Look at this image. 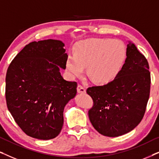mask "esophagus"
I'll list each match as a JSON object with an SVG mask.
<instances>
[{"label":"esophagus","mask_w":159,"mask_h":159,"mask_svg":"<svg viewBox=\"0 0 159 159\" xmlns=\"http://www.w3.org/2000/svg\"><path fill=\"white\" fill-rule=\"evenodd\" d=\"M77 90V92L79 93H86V90H85V88H84V87L81 85V84H78Z\"/></svg>","instance_id":"34e87169"}]
</instances>
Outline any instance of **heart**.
Instances as JSON below:
<instances>
[{"label":"heart","instance_id":"b5f03b06","mask_svg":"<svg viewBox=\"0 0 159 159\" xmlns=\"http://www.w3.org/2000/svg\"><path fill=\"white\" fill-rule=\"evenodd\" d=\"M125 58L126 48L121 41L89 39L78 44L75 56H68L66 69L73 77H79L88 66L91 79L98 83H108L118 75Z\"/></svg>","mask_w":159,"mask_h":159}]
</instances>
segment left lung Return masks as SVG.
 <instances>
[{
    "label": "left lung",
    "mask_w": 159,
    "mask_h": 159,
    "mask_svg": "<svg viewBox=\"0 0 159 159\" xmlns=\"http://www.w3.org/2000/svg\"><path fill=\"white\" fill-rule=\"evenodd\" d=\"M126 55L125 63L113 81L87 89L93 101L89 119L104 136L114 138L132 131L144 116L149 99L148 62L131 42Z\"/></svg>",
    "instance_id": "obj_1"
}]
</instances>
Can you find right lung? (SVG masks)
Returning a JSON list of instances; mask_svg holds the SVG:
<instances>
[{
    "mask_svg": "<svg viewBox=\"0 0 159 159\" xmlns=\"http://www.w3.org/2000/svg\"><path fill=\"white\" fill-rule=\"evenodd\" d=\"M61 40H45L26 45L8 66L6 77L8 109L32 138L50 140L60 133L64 109L77 94V83L65 80L60 68L68 58Z\"/></svg>",
    "mask_w": 159,
    "mask_h": 159,
    "instance_id": "obj_1",
    "label": "right lung"
}]
</instances>
